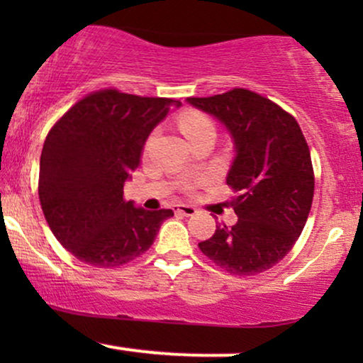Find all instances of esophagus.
Wrapping results in <instances>:
<instances>
[{"mask_svg":"<svg viewBox=\"0 0 363 363\" xmlns=\"http://www.w3.org/2000/svg\"><path fill=\"white\" fill-rule=\"evenodd\" d=\"M176 211L181 215H186V216H193L196 213V208L191 206V205H177L176 206Z\"/></svg>","mask_w":363,"mask_h":363,"instance_id":"34e87169","label":"esophagus"}]
</instances>
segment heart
<instances>
[{
	"instance_id": "1",
	"label": "heart",
	"mask_w": 363,
	"mask_h": 363,
	"mask_svg": "<svg viewBox=\"0 0 363 363\" xmlns=\"http://www.w3.org/2000/svg\"><path fill=\"white\" fill-rule=\"evenodd\" d=\"M179 126H181V131L184 133L187 140H193L205 131H215V124L211 118H208L206 114L199 111L182 112L181 118H179Z\"/></svg>"
}]
</instances>
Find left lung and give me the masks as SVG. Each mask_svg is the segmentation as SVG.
<instances>
[{
    "label": "left lung",
    "mask_w": 363,
    "mask_h": 363,
    "mask_svg": "<svg viewBox=\"0 0 363 363\" xmlns=\"http://www.w3.org/2000/svg\"><path fill=\"white\" fill-rule=\"evenodd\" d=\"M187 102L220 119L235 143L227 184L234 189V227L216 225L198 244L230 274L252 277L273 268L297 242L314 198L309 145L291 114L247 89Z\"/></svg>",
    "instance_id": "1"
}]
</instances>
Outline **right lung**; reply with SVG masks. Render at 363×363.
I'll list each match as a JSON object with an SVG mask.
<instances>
[{
	"label": "right lung",
	"mask_w": 363,
	"mask_h": 363,
	"mask_svg": "<svg viewBox=\"0 0 363 363\" xmlns=\"http://www.w3.org/2000/svg\"><path fill=\"white\" fill-rule=\"evenodd\" d=\"M174 99L104 89L66 111L44 141L39 199L66 251L95 268H119L147 252L172 210L150 211L124 199L152 129Z\"/></svg>",
	"instance_id": "obj_1"
}]
</instances>
